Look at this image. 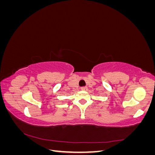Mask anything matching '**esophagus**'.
Segmentation results:
<instances>
[{
  "instance_id": "34e87169",
  "label": "esophagus",
  "mask_w": 155,
  "mask_h": 155,
  "mask_svg": "<svg viewBox=\"0 0 155 155\" xmlns=\"http://www.w3.org/2000/svg\"><path fill=\"white\" fill-rule=\"evenodd\" d=\"M81 89L82 91H86L87 89V87H81Z\"/></svg>"
}]
</instances>
